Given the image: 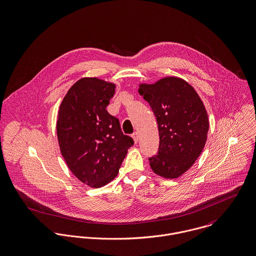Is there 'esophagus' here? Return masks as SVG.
<instances>
[{"label": "esophagus", "instance_id": "esophagus-1", "mask_svg": "<svg viewBox=\"0 0 256 256\" xmlns=\"http://www.w3.org/2000/svg\"><path fill=\"white\" fill-rule=\"evenodd\" d=\"M132 138H133V140H134L135 143H138V133H137V132H134V133L132 134Z\"/></svg>", "mask_w": 256, "mask_h": 256}]
</instances>
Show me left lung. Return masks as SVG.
Returning <instances> with one entry per match:
<instances>
[{
    "mask_svg": "<svg viewBox=\"0 0 256 256\" xmlns=\"http://www.w3.org/2000/svg\"><path fill=\"white\" fill-rule=\"evenodd\" d=\"M156 115L160 146L148 158L158 176H182L201 154L209 130L204 104L194 88L178 76H164L154 84L142 82L138 90Z\"/></svg>",
    "mask_w": 256,
    "mask_h": 256,
    "instance_id": "obj_1",
    "label": "left lung"
}]
</instances>
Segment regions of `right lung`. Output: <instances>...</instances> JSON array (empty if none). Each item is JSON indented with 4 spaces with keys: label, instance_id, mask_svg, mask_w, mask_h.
Masks as SVG:
<instances>
[{
    "label": "right lung",
    "instance_id": "right-lung-1",
    "mask_svg": "<svg viewBox=\"0 0 256 256\" xmlns=\"http://www.w3.org/2000/svg\"><path fill=\"white\" fill-rule=\"evenodd\" d=\"M115 86L98 78H82L70 88L58 111L60 152L74 176L94 188L117 176L128 148L134 145L122 133L119 120L106 110Z\"/></svg>",
    "mask_w": 256,
    "mask_h": 256
}]
</instances>
